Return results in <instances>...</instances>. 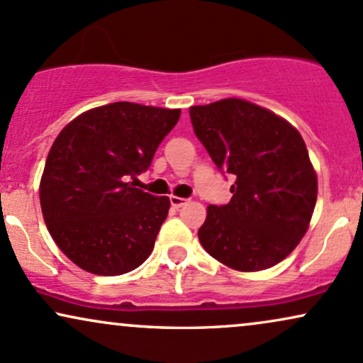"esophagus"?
I'll use <instances>...</instances> for the list:
<instances>
[{
  "instance_id": "34e87169",
  "label": "esophagus",
  "mask_w": 363,
  "mask_h": 363,
  "mask_svg": "<svg viewBox=\"0 0 363 363\" xmlns=\"http://www.w3.org/2000/svg\"><path fill=\"white\" fill-rule=\"evenodd\" d=\"M186 202H189V200L182 199V196H174V195L169 196V203H172L173 208H182Z\"/></svg>"
}]
</instances>
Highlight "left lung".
Instances as JSON below:
<instances>
[{"label": "left lung", "instance_id": "left-lung-1", "mask_svg": "<svg viewBox=\"0 0 363 363\" xmlns=\"http://www.w3.org/2000/svg\"><path fill=\"white\" fill-rule=\"evenodd\" d=\"M190 119L217 168L235 180L229 203L208 205L200 244L235 271L276 266L306 234L318 194L301 134L242 99L194 106Z\"/></svg>", "mask_w": 363, "mask_h": 363}]
</instances>
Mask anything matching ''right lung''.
<instances>
[{
  "mask_svg": "<svg viewBox=\"0 0 363 363\" xmlns=\"http://www.w3.org/2000/svg\"><path fill=\"white\" fill-rule=\"evenodd\" d=\"M180 109L113 102L80 114L53 141L40 182V205L62 252L84 271L119 276L155 247L168 196L134 189Z\"/></svg>",
  "mask_w": 363,
  "mask_h": 363,
  "instance_id": "obj_1",
  "label": "right lung"
}]
</instances>
